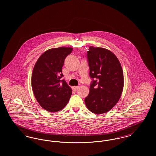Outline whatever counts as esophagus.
Listing matches in <instances>:
<instances>
[{
	"label": "esophagus",
	"instance_id": "obj_1",
	"mask_svg": "<svg viewBox=\"0 0 156 156\" xmlns=\"http://www.w3.org/2000/svg\"><path fill=\"white\" fill-rule=\"evenodd\" d=\"M78 88H79V87H78V86H74V87H73V90H76V89H78Z\"/></svg>",
	"mask_w": 156,
	"mask_h": 156
}]
</instances>
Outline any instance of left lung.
I'll use <instances>...</instances> for the list:
<instances>
[{
  "mask_svg": "<svg viewBox=\"0 0 156 156\" xmlns=\"http://www.w3.org/2000/svg\"><path fill=\"white\" fill-rule=\"evenodd\" d=\"M87 57L89 75L95 80L85 103L92 113L102 114L119 101L123 89V72L117 57L108 49L90 46Z\"/></svg>",
  "mask_w": 156,
  "mask_h": 156,
  "instance_id": "obj_1",
  "label": "left lung"
}]
</instances>
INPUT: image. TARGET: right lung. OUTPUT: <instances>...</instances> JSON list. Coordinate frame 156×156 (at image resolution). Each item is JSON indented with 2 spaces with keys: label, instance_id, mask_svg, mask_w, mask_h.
<instances>
[{
  "label": "right lung",
  "instance_id": "obj_1",
  "mask_svg": "<svg viewBox=\"0 0 156 156\" xmlns=\"http://www.w3.org/2000/svg\"><path fill=\"white\" fill-rule=\"evenodd\" d=\"M73 49L65 47L49 49L40 55L33 68V92L37 102L47 111L57 112L62 109L72 94L71 87L61 78L64 59Z\"/></svg>",
  "mask_w": 156,
  "mask_h": 156
}]
</instances>
